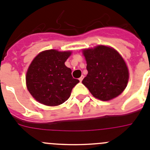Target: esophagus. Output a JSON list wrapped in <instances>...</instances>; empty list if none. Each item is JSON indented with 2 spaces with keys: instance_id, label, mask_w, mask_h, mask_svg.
<instances>
[{
  "instance_id": "obj_1",
  "label": "esophagus",
  "mask_w": 150,
  "mask_h": 150,
  "mask_svg": "<svg viewBox=\"0 0 150 150\" xmlns=\"http://www.w3.org/2000/svg\"><path fill=\"white\" fill-rule=\"evenodd\" d=\"M83 78H84V76H82L81 77H80V78H79V81H80V82H82V81H83Z\"/></svg>"
}]
</instances>
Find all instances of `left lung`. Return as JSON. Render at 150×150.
<instances>
[{"label": "left lung", "mask_w": 150, "mask_h": 150, "mask_svg": "<svg viewBox=\"0 0 150 150\" xmlns=\"http://www.w3.org/2000/svg\"><path fill=\"white\" fill-rule=\"evenodd\" d=\"M83 55L88 74L82 83L95 98L110 100L124 91L128 81V70L114 49L98 46L83 50Z\"/></svg>", "instance_id": "8db88e82"}]
</instances>
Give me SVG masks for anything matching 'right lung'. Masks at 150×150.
<instances>
[{
	"instance_id": "1",
	"label": "right lung",
	"mask_w": 150,
	"mask_h": 150,
	"mask_svg": "<svg viewBox=\"0 0 150 150\" xmlns=\"http://www.w3.org/2000/svg\"><path fill=\"white\" fill-rule=\"evenodd\" d=\"M71 52L55 50L43 51L32 61L26 74V84L30 95L41 104L58 106L65 102L79 79L71 75L64 62Z\"/></svg>"
}]
</instances>
